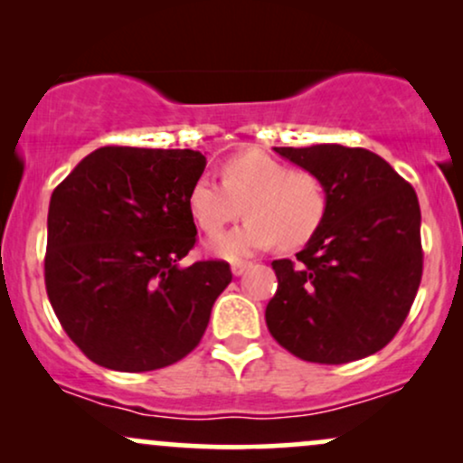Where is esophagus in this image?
I'll list each match as a JSON object with an SVG mask.
<instances>
[{
	"instance_id": "obj_1",
	"label": "esophagus",
	"mask_w": 463,
	"mask_h": 463,
	"mask_svg": "<svg viewBox=\"0 0 463 463\" xmlns=\"http://www.w3.org/2000/svg\"><path fill=\"white\" fill-rule=\"evenodd\" d=\"M250 265H252V263L237 261V263L231 265V269H232V274H235V276H241V274H246V269H250Z\"/></svg>"
}]
</instances>
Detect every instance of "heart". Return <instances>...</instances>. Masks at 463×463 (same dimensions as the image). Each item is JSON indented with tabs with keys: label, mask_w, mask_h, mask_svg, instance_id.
Masks as SVG:
<instances>
[{
	"label": "heart",
	"mask_w": 463,
	"mask_h": 463,
	"mask_svg": "<svg viewBox=\"0 0 463 463\" xmlns=\"http://www.w3.org/2000/svg\"><path fill=\"white\" fill-rule=\"evenodd\" d=\"M189 211L206 235H217L246 209L248 220L211 241L217 257L241 259L274 246L298 248L316 235L328 209L324 180L261 150H246L222 165V183L195 178Z\"/></svg>",
	"instance_id": "b5f03b06"
}]
</instances>
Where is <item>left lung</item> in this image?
<instances>
[{"instance_id":"obj_1","label":"left lung","mask_w":463,"mask_h":463,"mask_svg":"<svg viewBox=\"0 0 463 463\" xmlns=\"http://www.w3.org/2000/svg\"><path fill=\"white\" fill-rule=\"evenodd\" d=\"M326 184L322 226L272 268L279 289L265 322L280 346L313 364L379 353L398 333L422 279L418 195L379 154L317 143L274 147Z\"/></svg>"}]
</instances>
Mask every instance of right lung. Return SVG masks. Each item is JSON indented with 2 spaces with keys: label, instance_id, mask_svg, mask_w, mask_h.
<instances>
[{
  "label": "right lung",
  "instance_id": "right-lung-1",
  "mask_svg": "<svg viewBox=\"0 0 463 463\" xmlns=\"http://www.w3.org/2000/svg\"><path fill=\"white\" fill-rule=\"evenodd\" d=\"M195 150L99 147L54 189L45 287L71 342L109 370L172 365L200 344L226 261L180 265L195 243Z\"/></svg>",
  "mask_w": 463,
  "mask_h": 463
}]
</instances>
